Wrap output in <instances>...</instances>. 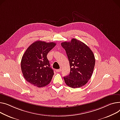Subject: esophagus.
<instances>
[{
  "label": "esophagus",
  "instance_id": "esophagus-1",
  "mask_svg": "<svg viewBox=\"0 0 120 120\" xmlns=\"http://www.w3.org/2000/svg\"><path fill=\"white\" fill-rule=\"evenodd\" d=\"M56 71L57 72H61V69H56Z\"/></svg>",
  "mask_w": 120,
  "mask_h": 120
}]
</instances>
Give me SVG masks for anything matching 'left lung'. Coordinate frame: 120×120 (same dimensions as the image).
<instances>
[{"label": "left lung", "mask_w": 120, "mask_h": 120, "mask_svg": "<svg viewBox=\"0 0 120 120\" xmlns=\"http://www.w3.org/2000/svg\"><path fill=\"white\" fill-rule=\"evenodd\" d=\"M61 46L66 52L70 72L64 77L66 84L73 88H79L90 79L95 65V58L90 48L79 40L72 38L63 42Z\"/></svg>", "instance_id": "left-lung-1"}]
</instances>
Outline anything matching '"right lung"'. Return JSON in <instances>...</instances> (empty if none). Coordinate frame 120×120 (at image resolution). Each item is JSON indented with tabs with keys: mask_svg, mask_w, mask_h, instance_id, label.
<instances>
[{
	"mask_svg": "<svg viewBox=\"0 0 120 120\" xmlns=\"http://www.w3.org/2000/svg\"><path fill=\"white\" fill-rule=\"evenodd\" d=\"M55 45L54 42L38 41L28 47L21 63L22 73L27 82L38 87L45 86L51 82L54 72L47 55Z\"/></svg>",
	"mask_w": 120,
	"mask_h": 120,
	"instance_id": "1",
	"label": "right lung"
}]
</instances>
